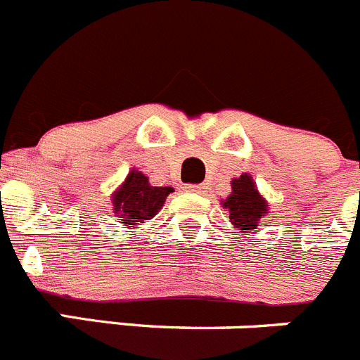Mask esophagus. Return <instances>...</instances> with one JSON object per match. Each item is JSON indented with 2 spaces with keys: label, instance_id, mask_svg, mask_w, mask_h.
Instances as JSON below:
<instances>
[{
  "label": "esophagus",
  "instance_id": "esophagus-1",
  "mask_svg": "<svg viewBox=\"0 0 360 360\" xmlns=\"http://www.w3.org/2000/svg\"><path fill=\"white\" fill-rule=\"evenodd\" d=\"M184 190L191 191V193H202L206 188H204L202 184H186V186H184Z\"/></svg>",
  "mask_w": 360,
  "mask_h": 360
}]
</instances>
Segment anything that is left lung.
Returning a JSON list of instances; mask_svg holds the SVG:
<instances>
[{
	"label": "left lung",
	"mask_w": 360,
	"mask_h": 360,
	"mask_svg": "<svg viewBox=\"0 0 360 360\" xmlns=\"http://www.w3.org/2000/svg\"><path fill=\"white\" fill-rule=\"evenodd\" d=\"M231 195L221 200L224 207L229 210V220L240 233H250L259 226L261 218L268 213V202L257 191L256 183L248 174L231 181Z\"/></svg>",
	"instance_id": "1"
}]
</instances>
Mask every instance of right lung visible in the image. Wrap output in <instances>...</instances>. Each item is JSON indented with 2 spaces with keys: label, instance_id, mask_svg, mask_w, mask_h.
Listing matches in <instances>:
<instances>
[{
  "label": "right lung",
  "instance_id": "obj_1",
  "mask_svg": "<svg viewBox=\"0 0 360 360\" xmlns=\"http://www.w3.org/2000/svg\"><path fill=\"white\" fill-rule=\"evenodd\" d=\"M172 191L174 188L170 186H153L146 174L133 169L117 191H113V213L122 220L120 224L131 229L139 221L143 224L150 220Z\"/></svg>",
  "mask_w": 360,
  "mask_h": 360
}]
</instances>
